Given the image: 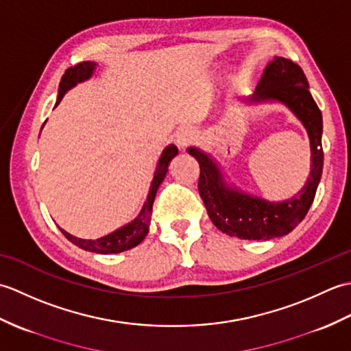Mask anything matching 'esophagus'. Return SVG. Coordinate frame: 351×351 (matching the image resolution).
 <instances>
[{"label":"esophagus","mask_w":351,"mask_h":351,"mask_svg":"<svg viewBox=\"0 0 351 351\" xmlns=\"http://www.w3.org/2000/svg\"><path fill=\"white\" fill-rule=\"evenodd\" d=\"M193 138H195V134L189 128H180L175 132V143L180 149L187 147L193 141Z\"/></svg>","instance_id":"1"}]
</instances>
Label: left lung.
<instances>
[{"label":"left lung","mask_w":351,"mask_h":351,"mask_svg":"<svg viewBox=\"0 0 351 351\" xmlns=\"http://www.w3.org/2000/svg\"><path fill=\"white\" fill-rule=\"evenodd\" d=\"M243 102L282 104L304 126L311 146V171L302 190L289 199L267 200L230 182L211 154L196 146H190L187 152L199 162V195L214 226L229 237L267 241L289 234L314 202L323 173V116L300 66L283 57H273L265 64L255 93Z\"/></svg>","instance_id":"8db88e82"}]
</instances>
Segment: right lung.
Instances as JSON below:
<instances>
[{"label": "right lung", "instance_id": "add662e5", "mask_svg": "<svg viewBox=\"0 0 351 351\" xmlns=\"http://www.w3.org/2000/svg\"><path fill=\"white\" fill-rule=\"evenodd\" d=\"M96 66H98V63H95V62H83V63H80L77 66H73V68H69L68 71H66L64 75L62 77L60 86H58V96H57L56 106L60 104L63 96L68 93L71 88H73L80 83H84V81H87V80H90L96 71ZM176 155H178V147L175 145H169L167 147H164V151L161 152L160 158H158V162H156L151 185H149L147 197H146L145 204H143V206H141V210L137 214L136 219H132L130 223H126V225L113 230V232H110L101 238H96V240H84V238L73 237L60 228L63 235L68 238L71 243L78 245V247H81L83 250L101 253V255L121 253V252L136 247V245H138L141 241L145 240V237L149 232V225H151V214H152V205L155 200V195H156V191H158L161 182L164 181V178H166V175H167L170 161L173 160Z\"/></svg>", "mask_w": 351, "mask_h": 351}]
</instances>
